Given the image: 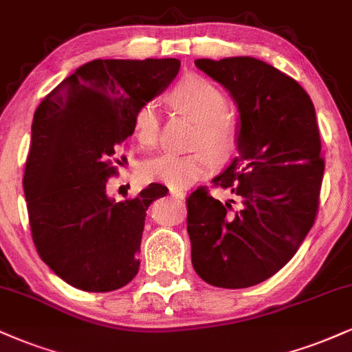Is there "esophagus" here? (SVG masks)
I'll return each mask as SVG.
<instances>
[{"instance_id":"esophagus-1","label":"esophagus","mask_w":352,"mask_h":352,"mask_svg":"<svg viewBox=\"0 0 352 352\" xmlns=\"http://www.w3.org/2000/svg\"><path fill=\"white\" fill-rule=\"evenodd\" d=\"M170 195L173 198H177V200H184L185 198V193L182 192V190H173V188H170Z\"/></svg>"}]
</instances>
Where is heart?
Masks as SVG:
<instances>
[{
    "mask_svg": "<svg viewBox=\"0 0 352 352\" xmlns=\"http://www.w3.org/2000/svg\"><path fill=\"white\" fill-rule=\"evenodd\" d=\"M170 101L177 111L197 122L193 146L198 151L187 155L164 154L144 165V179L160 182L173 190L188 188L213 172L214 159H228L236 147L238 128L226 111V100L214 85L198 77H188L173 88ZM159 109L144 103L134 114V135L142 146L152 147L159 135Z\"/></svg>",
    "mask_w": 352,
    "mask_h": 352,
    "instance_id": "heart-1",
    "label": "heart"
}]
</instances>
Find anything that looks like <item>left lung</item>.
Here are the masks:
<instances>
[{"mask_svg": "<svg viewBox=\"0 0 352 352\" xmlns=\"http://www.w3.org/2000/svg\"><path fill=\"white\" fill-rule=\"evenodd\" d=\"M239 111L238 154L213 184L187 198L192 264L206 283L245 289L289 262L315 223L324 162L310 96L289 75L254 57L198 58Z\"/></svg>", "mask_w": 352, "mask_h": 352, "instance_id": "left-lung-1", "label": "left lung"}]
</instances>
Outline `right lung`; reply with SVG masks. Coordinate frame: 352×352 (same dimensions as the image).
<instances>
[{"label": "right lung", "mask_w": 352, "mask_h": 352, "mask_svg": "<svg viewBox=\"0 0 352 352\" xmlns=\"http://www.w3.org/2000/svg\"><path fill=\"white\" fill-rule=\"evenodd\" d=\"M177 58L91 60L41 101L24 170L32 241L55 275L85 292H113L139 270L144 219L167 187L135 198L107 192L118 146L134 133V114L173 82Z\"/></svg>", "instance_id": "obj_1"}]
</instances>
